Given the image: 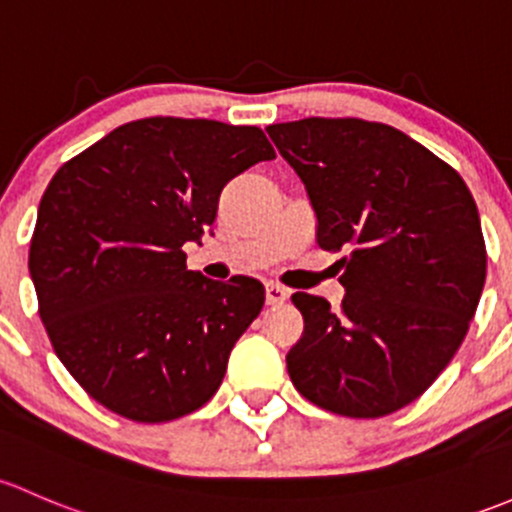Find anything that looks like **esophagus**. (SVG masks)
Segmentation results:
<instances>
[{
  "label": "esophagus",
  "instance_id": "obj_1",
  "mask_svg": "<svg viewBox=\"0 0 512 512\" xmlns=\"http://www.w3.org/2000/svg\"><path fill=\"white\" fill-rule=\"evenodd\" d=\"M288 300V291L278 283H268L266 286V303L268 305H283Z\"/></svg>",
  "mask_w": 512,
  "mask_h": 512
}]
</instances>
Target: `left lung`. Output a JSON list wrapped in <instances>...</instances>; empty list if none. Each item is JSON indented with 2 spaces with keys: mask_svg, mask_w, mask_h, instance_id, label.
I'll list each match as a JSON object with an SVG mask.
<instances>
[{
  "mask_svg": "<svg viewBox=\"0 0 512 512\" xmlns=\"http://www.w3.org/2000/svg\"><path fill=\"white\" fill-rule=\"evenodd\" d=\"M318 217V246L345 251L340 310L295 293L305 328L288 374L315 407L377 419L419 399L468 333L486 283V241L461 175L384 123L268 125Z\"/></svg>",
  "mask_w": 512,
  "mask_h": 512,
  "instance_id": "8db88e82",
  "label": "left lung"
}]
</instances>
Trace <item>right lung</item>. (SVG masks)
<instances>
[{"mask_svg":"<svg viewBox=\"0 0 512 512\" xmlns=\"http://www.w3.org/2000/svg\"><path fill=\"white\" fill-rule=\"evenodd\" d=\"M273 157L254 125L157 115L115 128L51 179L31 281L54 352L105 409L160 424L214 397L266 291L187 271L182 246L214 224L226 182Z\"/></svg>","mask_w":512,"mask_h":512,"instance_id":"1","label":"right lung"}]
</instances>
